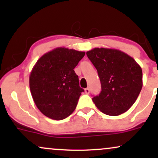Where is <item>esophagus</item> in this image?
Returning a JSON list of instances; mask_svg holds the SVG:
<instances>
[{"label":"esophagus","instance_id":"esophagus-1","mask_svg":"<svg viewBox=\"0 0 158 158\" xmlns=\"http://www.w3.org/2000/svg\"><path fill=\"white\" fill-rule=\"evenodd\" d=\"M85 94H90V89H89V88H85Z\"/></svg>","mask_w":158,"mask_h":158}]
</instances>
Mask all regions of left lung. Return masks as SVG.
Masks as SVG:
<instances>
[{
  "instance_id": "8db88e82",
  "label": "left lung",
  "mask_w": 158,
  "mask_h": 158,
  "mask_svg": "<svg viewBox=\"0 0 158 158\" xmlns=\"http://www.w3.org/2000/svg\"><path fill=\"white\" fill-rule=\"evenodd\" d=\"M97 70L102 90L92 100L102 113L118 116L137 100L143 87L140 66L133 58L115 49L94 48L86 52Z\"/></svg>"
}]
</instances>
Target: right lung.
I'll return each instance as SVG.
<instances>
[{
    "instance_id": "right-lung-1",
    "label": "right lung",
    "mask_w": 158,
    "mask_h": 158,
    "mask_svg": "<svg viewBox=\"0 0 158 158\" xmlns=\"http://www.w3.org/2000/svg\"><path fill=\"white\" fill-rule=\"evenodd\" d=\"M85 52L57 48L43 55L30 75L32 99L40 111L49 118L61 120L76 109L81 92L73 69Z\"/></svg>"
}]
</instances>
